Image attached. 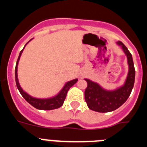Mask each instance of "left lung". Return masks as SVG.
Returning a JSON list of instances; mask_svg holds the SVG:
<instances>
[{"label": "left lung", "instance_id": "1", "mask_svg": "<svg viewBox=\"0 0 147 147\" xmlns=\"http://www.w3.org/2000/svg\"><path fill=\"white\" fill-rule=\"evenodd\" d=\"M127 56L128 74L124 85L114 90H106L97 82L85 78L88 87L85 90V99L88 107L98 113L111 112L121 107L129 98L134 86L135 71L132 54L121 42H116Z\"/></svg>", "mask_w": 147, "mask_h": 147}]
</instances>
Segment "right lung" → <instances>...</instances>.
Segmentation results:
<instances>
[{
    "label": "right lung",
    "instance_id": "1",
    "mask_svg": "<svg viewBox=\"0 0 147 147\" xmlns=\"http://www.w3.org/2000/svg\"><path fill=\"white\" fill-rule=\"evenodd\" d=\"M32 40H30L25 45L23 50L20 52L18 59L17 60L16 67H15V82H16V85L18 88V90L20 91V94L22 95V96L25 98L26 101L32 105L35 108L38 109V110H54V109L59 108L61 106H62L64 101L66 98V95H67L68 90L73 86V85L76 84V82L78 81V79H74V80L68 81L65 83L63 86V88L60 90V91L57 93V95L54 96L52 97H49V98H35V97L32 96L31 95L27 93L26 92L21 88L20 83H19V80L18 78V62L20 60V58L21 57V54L23 53V50L25 49L26 45L28 43Z\"/></svg>",
    "mask_w": 147,
    "mask_h": 147
}]
</instances>
